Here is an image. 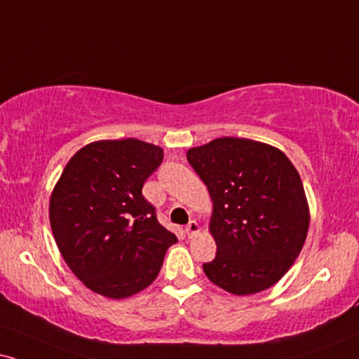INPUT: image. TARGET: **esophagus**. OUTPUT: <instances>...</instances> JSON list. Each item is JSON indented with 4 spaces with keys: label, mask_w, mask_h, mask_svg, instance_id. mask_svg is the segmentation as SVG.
Here are the masks:
<instances>
[{
    "label": "esophagus",
    "mask_w": 359,
    "mask_h": 359,
    "mask_svg": "<svg viewBox=\"0 0 359 359\" xmlns=\"http://www.w3.org/2000/svg\"><path fill=\"white\" fill-rule=\"evenodd\" d=\"M198 232H201V225H198L195 220H190L189 225L185 226V233H187L189 237H194V235H197Z\"/></svg>",
    "instance_id": "obj_1"
}]
</instances>
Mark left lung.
<instances>
[{
	"label": "left lung",
	"instance_id": "obj_1",
	"mask_svg": "<svg viewBox=\"0 0 359 359\" xmlns=\"http://www.w3.org/2000/svg\"><path fill=\"white\" fill-rule=\"evenodd\" d=\"M210 194L217 255L207 278L225 292L253 294L273 287L300 255L310 207L300 174L280 149L243 137H219L187 151Z\"/></svg>",
	"mask_w": 359,
	"mask_h": 359
}]
</instances>
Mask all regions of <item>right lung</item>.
I'll use <instances>...</instances> for the list:
<instances>
[{
	"label": "right lung",
	"mask_w": 359,
	"mask_h": 359,
	"mask_svg": "<svg viewBox=\"0 0 359 359\" xmlns=\"http://www.w3.org/2000/svg\"><path fill=\"white\" fill-rule=\"evenodd\" d=\"M162 158V147L139 139L96 140L69 158L54 185V240L66 265L94 293L121 300L147 288L177 242L142 195Z\"/></svg>",
	"instance_id": "add662e5"
}]
</instances>
